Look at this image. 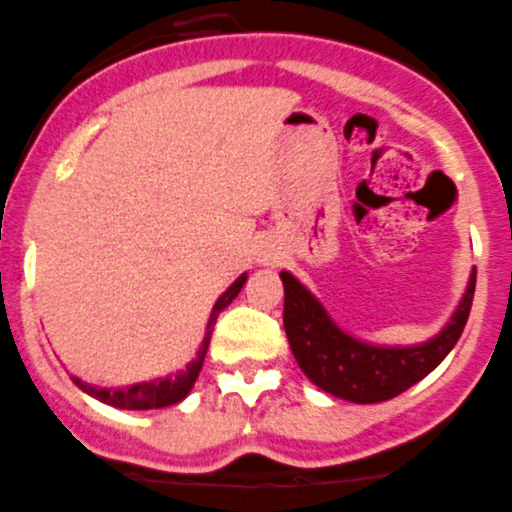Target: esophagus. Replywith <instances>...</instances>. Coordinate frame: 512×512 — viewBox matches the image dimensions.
Returning <instances> with one entry per match:
<instances>
[{
	"label": "esophagus",
	"instance_id": "34e87169",
	"mask_svg": "<svg viewBox=\"0 0 512 512\" xmlns=\"http://www.w3.org/2000/svg\"><path fill=\"white\" fill-rule=\"evenodd\" d=\"M276 248L271 246V243H261L259 251H256V261H259L261 266H274L276 264Z\"/></svg>",
	"mask_w": 512,
	"mask_h": 512
}]
</instances>
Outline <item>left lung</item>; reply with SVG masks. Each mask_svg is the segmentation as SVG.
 Here are the masks:
<instances>
[{
    "label": "left lung",
    "mask_w": 512,
    "mask_h": 512,
    "mask_svg": "<svg viewBox=\"0 0 512 512\" xmlns=\"http://www.w3.org/2000/svg\"><path fill=\"white\" fill-rule=\"evenodd\" d=\"M284 281V330L299 368L317 388L353 403H378L398 396L437 368L457 345L475 297L477 269L447 325L419 345H373L332 320L320 299L289 271Z\"/></svg>",
    "instance_id": "1"
}]
</instances>
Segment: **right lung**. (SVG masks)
<instances>
[{
    "label": "right lung",
    "mask_w": 512,
    "mask_h": 512,
    "mask_svg": "<svg viewBox=\"0 0 512 512\" xmlns=\"http://www.w3.org/2000/svg\"><path fill=\"white\" fill-rule=\"evenodd\" d=\"M246 279L248 276L241 274L236 281H233L231 287L220 294V299L215 302L213 312H210V320H208V327H205V337H203V345H200V350H198V358L192 360V363H187L185 370H180L177 375L154 378V381H142V383H134V386H124V388H98V386H91V383H83L81 378H75V375H70V378H73L75 386L81 388V391H86L88 396L98 398L101 403H109V406H114V409L147 411V409H164V406L180 403L182 398L190 393V388L195 386V381H198L200 368H203V360H205V353H208L210 335H213V327H215V320H218V314L238 297V292L243 289Z\"/></svg>",
    "instance_id": "1"
}]
</instances>
